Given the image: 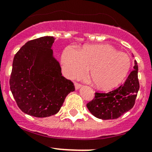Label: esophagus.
Segmentation results:
<instances>
[{"mask_svg":"<svg viewBox=\"0 0 152 152\" xmlns=\"http://www.w3.org/2000/svg\"><path fill=\"white\" fill-rule=\"evenodd\" d=\"M75 89L77 90V89H79L80 88L82 87V85L80 84V83H75Z\"/></svg>","mask_w":152,"mask_h":152,"instance_id":"1","label":"esophagus"}]
</instances>
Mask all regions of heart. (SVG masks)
Masks as SVG:
<instances>
[{
  "mask_svg": "<svg viewBox=\"0 0 152 152\" xmlns=\"http://www.w3.org/2000/svg\"><path fill=\"white\" fill-rule=\"evenodd\" d=\"M65 75L69 78L84 75L90 68L89 77L97 88L108 90L120 84L128 73L130 59L107 44L85 45L80 50L67 46L61 55Z\"/></svg>",
  "mask_w": 152,
  "mask_h": 152,
  "instance_id": "b5f03b06",
  "label": "heart"
}]
</instances>
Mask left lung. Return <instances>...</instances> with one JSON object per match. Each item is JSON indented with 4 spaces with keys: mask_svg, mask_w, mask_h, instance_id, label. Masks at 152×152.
I'll return each instance as SVG.
<instances>
[{
    "mask_svg": "<svg viewBox=\"0 0 152 152\" xmlns=\"http://www.w3.org/2000/svg\"><path fill=\"white\" fill-rule=\"evenodd\" d=\"M133 69L117 89L109 93H96L94 99L86 105L93 115L102 120H113L133 108L139 90L136 61Z\"/></svg>",
    "mask_w": 152,
    "mask_h": 152,
    "instance_id": "obj_1",
    "label": "left lung"
}]
</instances>
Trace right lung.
<instances>
[{"label":"right lung","instance_id":"obj_1","mask_svg":"<svg viewBox=\"0 0 152 152\" xmlns=\"http://www.w3.org/2000/svg\"><path fill=\"white\" fill-rule=\"evenodd\" d=\"M55 38L44 36L27 42L15 54L10 89L19 108L35 117L56 115L75 86L61 74L53 56Z\"/></svg>","mask_w":152,"mask_h":152}]
</instances>
